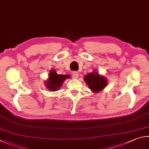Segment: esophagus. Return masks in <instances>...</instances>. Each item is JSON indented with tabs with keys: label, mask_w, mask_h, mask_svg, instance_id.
<instances>
[{
	"label": "esophagus",
	"mask_w": 149,
	"mask_h": 149,
	"mask_svg": "<svg viewBox=\"0 0 149 149\" xmlns=\"http://www.w3.org/2000/svg\"><path fill=\"white\" fill-rule=\"evenodd\" d=\"M72 76L74 79H77V78H78V76H79V74H78L77 72H72Z\"/></svg>",
	"instance_id": "esophagus-1"
}]
</instances>
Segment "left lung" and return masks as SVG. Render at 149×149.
I'll list each match as a JSON object with an SVG mask.
<instances>
[{
  "label": "left lung",
  "instance_id": "left-lung-1",
  "mask_svg": "<svg viewBox=\"0 0 149 149\" xmlns=\"http://www.w3.org/2000/svg\"><path fill=\"white\" fill-rule=\"evenodd\" d=\"M86 85L93 93H99L105 88L107 85V79L104 75H100L98 72L93 70V72L85 75L84 77Z\"/></svg>",
  "mask_w": 149,
  "mask_h": 149
}]
</instances>
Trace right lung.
<instances>
[{
  "mask_svg": "<svg viewBox=\"0 0 149 149\" xmlns=\"http://www.w3.org/2000/svg\"><path fill=\"white\" fill-rule=\"evenodd\" d=\"M48 76L47 80L45 81V85L51 92L58 91L64 81L71 77L69 75L58 74L54 69L50 70Z\"/></svg>",
  "mask_w": 149,
  "mask_h": 149,
  "instance_id": "right-lung-1",
  "label": "right lung"
}]
</instances>
